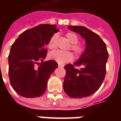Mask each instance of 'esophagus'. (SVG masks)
<instances>
[{"mask_svg":"<svg viewBox=\"0 0 121 121\" xmlns=\"http://www.w3.org/2000/svg\"><path fill=\"white\" fill-rule=\"evenodd\" d=\"M63 66H64V65H63L58 64V67H61V68H62V67H63Z\"/></svg>","mask_w":121,"mask_h":121,"instance_id":"obj_1","label":"esophagus"}]
</instances>
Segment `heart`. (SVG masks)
<instances>
[{
  "instance_id": "obj_1",
  "label": "heart",
  "mask_w": 121,
  "mask_h": 121,
  "mask_svg": "<svg viewBox=\"0 0 121 121\" xmlns=\"http://www.w3.org/2000/svg\"><path fill=\"white\" fill-rule=\"evenodd\" d=\"M57 34L53 35L49 39L48 43V47L49 49H53L56 47V41ZM66 37L68 39V40L70 43H72L70 46V48L77 57L81 56L85 52V48L82 45L80 44H78L79 38L75 33H68L66 34ZM49 58L51 60L56 61L57 63L60 64H63L66 62H69L73 60V55L70 51H62L60 50H56L50 52L49 54Z\"/></svg>"
}]
</instances>
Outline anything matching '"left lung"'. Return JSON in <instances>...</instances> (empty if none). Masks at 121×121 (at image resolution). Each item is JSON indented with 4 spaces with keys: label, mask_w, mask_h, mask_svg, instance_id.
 I'll return each instance as SVG.
<instances>
[{
    "label": "left lung",
    "mask_w": 121,
    "mask_h": 121,
    "mask_svg": "<svg viewBox=\"0 0 121 121\" xmlns=\"http://www.w3.org/2000/svg\"><path fill=\"white\" fill-rule=\"evenodd\" d=\"M68 29L84 39L85 49L77 61L65 66L66 75L63 89L70 97L82 99L94 94L101 86L106 73L109 53L100 37L88 28L68 26ZM75 66L81 68L77 69Z\"/></svg>",
    "instance_id": "1"
}]
</instances>
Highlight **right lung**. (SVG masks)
<instances>
[{
    "label": "right lung",
    "instance_id": "right-lung-1",
    "mask_svg": "<svg viewBox=\"0 0 121 121\" xmlns=\"http://www.w3.org/2000/svg\"><path fill=\"white\" fill-rule=\"evenodd\" d=\"M56 25L40 24L21 33L12 44L8 56L9 77L12 88L19 95L38 97L44 93L47 82L58 63L43 61L49 39L58 32Z\"/></svg>",
    "mask_w": 121,
    "mask_h": 121
}]
</instances>
